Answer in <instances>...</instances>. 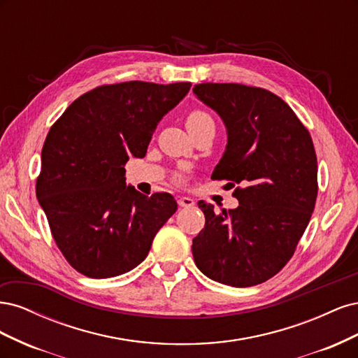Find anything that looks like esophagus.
<instances>
[{
    "mask_svg": "<svg viewBox=\"0 0 358 358\" xmlns=\"http://www.w3.org/2000/svg\"><path fill=\"white\" fill-rule=\"evenodd\" d=\"M178 204L180 206V208H192L194 204H196V201H194L191 197H179L178 199Z\"/></svg>",
    "mask_w": 358,
    "mask_h": 358,
    "instance_id": "esophagus-1",
    "label": "esophagus"
}]
</instances>
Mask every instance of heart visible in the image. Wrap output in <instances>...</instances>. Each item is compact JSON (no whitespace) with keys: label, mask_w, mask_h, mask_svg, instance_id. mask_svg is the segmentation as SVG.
<instances>
[{"label":"heart","mask_w":358,"mask_h":358,"mask_svg":"<svg viewBox=\"0 0 358 358\" xmlns=\"http://www.w3.org/2000/svg\"><path fill=\"white\" fill-rule=\"evenodd\" d=\"M213 124L212 117L201 110H194L187 116V128L188 131H194V129H199L203 125Z\"/></svg>","instance_id":"heart-1"}]
</instances>
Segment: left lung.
Instances as JSON below:
<instances>
[{
	"instance_id": "obj_1",
	"label": "left lung",
	"mask_w": 358,
	"mask_h": 358,
	"mask_svg": "<svg viewBox=\"0 0 358 358\" xmlns=\"http://www.w3.org/2000/svg\"><path fill=\"white\" fill-rule=\"evenodd\" d=\"M192 91L227 129L212 178L242 187L234 191L239 206L233 210L216 213L210 203L199 201L206 224L192 239L194 262L220 284H262L294 254L315 208L312 138L291 107L270 91L239 83H200Z\"/></svg>"
}]
</instances>
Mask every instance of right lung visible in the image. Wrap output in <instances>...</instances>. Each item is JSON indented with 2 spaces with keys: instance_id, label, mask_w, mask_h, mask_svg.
<instances>
[{
  "instance_id": "add662e5",
  "label": "right lung",
  "mask_w": 358,
  "mask_h": 358,
  "mask_svg": "<svg viewBox=\"0 0 358 358\" xmlns=\"http://www.w3.org/2000/svg\"><path fill=\"white\" fill-rule=\"evenodd\" d=\"M189 88V82L140 80L99 86L50 128L37 199L61 252L85 276L113 278L137 267L176 212L170 194L148 197L127 185L124 164L146 155L157 125Z\"/></svg>"
}]
</instances>
